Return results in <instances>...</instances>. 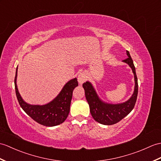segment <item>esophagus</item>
<instances>
[{
  "label": "esophagus",
  "instance_id": "esophagus-1",
  "mask_svg": "<svg viewBox=\"0 0 161 161\" xmlns=\"http://www.w3.org/2000/svg\"><path fill=\"white\" fill-rule=\"evenodd\" d=\"M77 80H78V82H79V84H82L83 83L87 80V75L85 72H82L80 73L79 75H78V77H77Z\"/></svg>",
  "mask_w": 161,
  "mask_h": 161
}]
</instances>
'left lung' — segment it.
<instances>
[{
    "mask_svg": "<svg viewBox=\"0 0 161 161\" xmlns=\"http://www.w3.org/2000/svg\"><path fill=\"white\" fill-rule=\"evenodd\" d=\"M128 58L123 59V62L128 64L134 75L135 87L132 96L126 102L120 104H108L101 101L93 88L92 84L88 81L84 83L82 86L84 88L85 95L89 104L90 111L93 119L103 125H113L118 123L126 117L132 110L137 99L138 95V80L136 74L135 67L133 60L127 51Z\"/></svg>",
    "mask_w": 161,
    "mask_h": 161,
    "instance_id": "8db88e82",
    "label": "left lung"
}]
</instances>
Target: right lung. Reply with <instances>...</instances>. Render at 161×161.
<instances>
[{
    "instance_id": "right-lung-1",
    "label": "right lung",
    "mask_w": 161,
    "mask_h": 161,
    "mask_svg": "<svg viewBox=\"0 0 161 161\" xmlns=\"http://www.w3.org/2000/svg\"><path fill=\"white\" fill-rule=\"evenodd\" d=\"M17 69L18 67L14 84L18 103L22 110L35 121L44 126H55L64 121L69 114L73 91L78 86L77 78L66 83L57 97L50 103L43 106H33L25 102L19 94L16 85Z\"/></svg>"
}]
</instances>
